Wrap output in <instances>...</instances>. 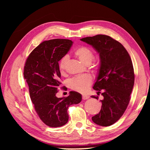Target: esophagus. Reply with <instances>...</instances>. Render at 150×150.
I'll use <instances>...</instances> for the list:
<instances>
[{
    "label": "esophagus",
    "instance_id": "34e87169",
    "mask_svg": "<svg viewBox=\"0 0 150 150\" xmlns=\"http://www.w3.org/2000/svg\"><path fill=\"white\" fill-rule=\"evenodd\" d=\"M89 98V96H87V95H83V99L84 100H86V99H88Z\"/></svg>",
    "mask_w": 150,
    "mask_h": 150
}]
</instances>
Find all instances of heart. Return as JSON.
Wrapping results in <instances>:
<instances>
[{"mask_svg":"<svg viewBox=\"0 0 150 150\" xmlns=\"http://www.w3.org/2000/svg\"><path fill=\"white\" fill-rule=\"evenodd\" d=\"M74 54L81 62L86 65L90 64L94 58L93 51L89 47L86 46H81L77 48L74 51ZM68 60H69V57L64 56L61 59L59 63V70L62 74L65 73ZM91 83L92 78L89 74L75 76L67 81V85L71 89L79 93H86L89 88Z\"/></svg>","mask_w":150,"mask_h":150,"instance_id":"obj_1","label":"heart"}]
</instances>
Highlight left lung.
<instances>
[{
    "instance_id": "8db88e82",
    "label": "left lung",
    "mask_w": 150,
    "mask_h": 150,
    "mask_svg": "<svg viewBox=\"0 0 150 150\" xmlns=\"http://www.w3.org/2000/svg\"><path fill=\"white\" fill-rule=\"evenodd\" d=\"M80 40L91 45L100 59L93 89L98 93L103 90V99L100 111L92 120L99 126L112 125L124 114L130 100L134 83L132 61L124 46L110 36L99 34Z\"/></svg>"
}]
</instances>
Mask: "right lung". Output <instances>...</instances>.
I'll return each mask as SVG.
<instances>
[{
  "label": "right lung",
  "instance_id": "add662e5",
  "mask_svg": "<svg viewBox=\"0 0 150 150\" xmlns=\"http://www.w3.org/2000/svg\"><path fill=\"white\" fill-rule=\"evenodd\" d=\"M73 42L69 39L46 40L35 47L27 59L24 77L35 111L44 123L50 127L66 125L67 109L82 100V95L70 91L66 98H57L61 87L59 61L69 52Z\"/></svg>",
  "mask_w": 150,
  "mask_h": 150
}]
</instances>
